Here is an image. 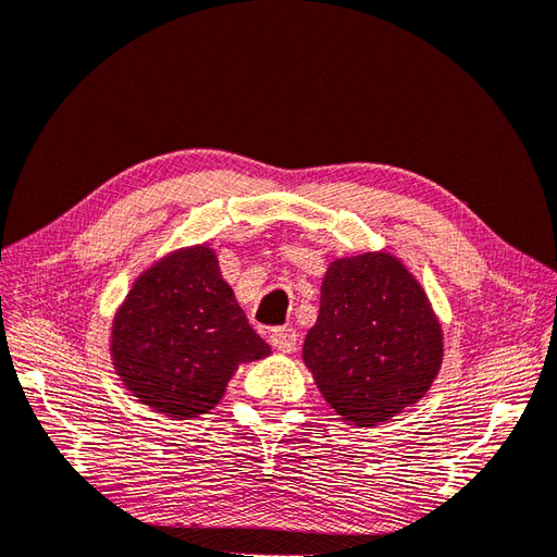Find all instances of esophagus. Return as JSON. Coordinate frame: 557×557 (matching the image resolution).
Returning <instances> with one entry per match:
<instances>
[{"mask_svg":"<svg viewBox=\"0 0 557 557\" xmlns=\"http://www.w3.org/2000/svg\"><path fill=\"white\" fill-rule=\"evenodd\" d=\"M270 343L274 349H278L283 354H290L297 349V331L290 326H278L270 333Z\"/></svg>","mask_w":557,"mask_h":557,"instance_id":"obj_1","label":"esophagus"}]
</instances>
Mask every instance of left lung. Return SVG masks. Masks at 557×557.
Wrapping results in <instances>:
<instances>
[{
  "instance_id": "1",
  "label": "left lung",
  "mask_w": 557,
  "mask_h": 557,
  "mask_svg": "<svg viewBox=\"0 0 557 557\" xmlns=\"http://www.w3.org/2000/svg\"><path fill=\"white\" fill-rule=\"evenodd\" d=\"M441 361V324L403 262L370 251L329 264L304 363L345 422L372 428L413 407Z\"/></svg>"
}]
</instances>
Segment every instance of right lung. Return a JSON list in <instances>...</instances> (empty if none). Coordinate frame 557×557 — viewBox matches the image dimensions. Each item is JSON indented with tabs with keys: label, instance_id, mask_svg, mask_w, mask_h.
Masks as SVG:
<instances>
[{
	"label": "right lung",
	"instance_id": "right-lung-1",
	"mask_svg": "<svg viewBox=\"0 0 557 557\" xmlns=\"http://www.w3.org/2000/svg\"><path fill=\"white\" fill-rule=\"evenodd\" d=\"M206 244L164 256L132 283L111 326L123 386L171 418L208 413L237 366L270 354Z\"/></svg>",
	"mask_w": 557,
	"mask_h": 557
}]
</instances>
